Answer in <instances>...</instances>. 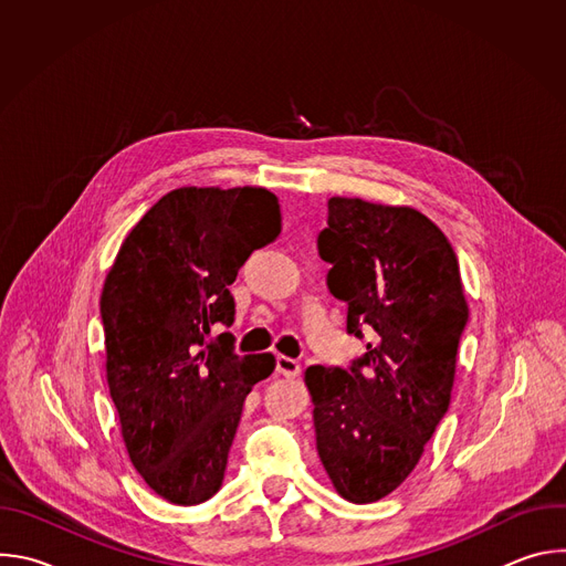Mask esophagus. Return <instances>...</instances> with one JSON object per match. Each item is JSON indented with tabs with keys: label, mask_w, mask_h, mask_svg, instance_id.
<instances>
[{
	"label": "esophagus",
	"mask_w": 566,
	"mask_h": 566,
	"mask_svg": "<svg viewBox=\"0 0 566 566\" xmlns=\"http://www.w3.org/2000/svg\"><path fill=\"white\" fill-rule=\"evenodd\" d=\"M277 374L284 378H295L300 374L297 360H293L289 356H277Z\"/></svg>",
	"instance_id": "esophagus-1"
}]
</instances>
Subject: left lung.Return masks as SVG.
<instances>
[{
  "label": "left lung",
  "mask_w": 566,
  "mask_h": 566,
  "mask_svg": "<svg viewBox=\"0 0 566 566\" xmlns=\"http://www.w3.org/2000/svg\"><path fill=\"white\" fill-rule=\"evenodd\" d=\"M317 253L347 334L369 343L349 369L304 371L315 448L338 495L369 504L408 479L448 412L468 302L450 241L410 206L332 197Z\"/></svg>",
  "instance_id": "1"
}]
</instances>
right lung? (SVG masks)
Segmentation results:
<instances>
[{
  "mask_svg": "<svg viewBox=\"0 0 566 566\" xmlns=\"http://www.w3.org/2000/svg\"><path fill=\"white\" fill-rule=\"evenodd\" d=\"M282 230L266 188H179L129 230L107 273L101 315L120 434L147 486L179 506L223 481L241 408L275 369L273 354L237 356L230 284Z\"/></svg>",
  "mask_w": 566,
  "mask_h": 566,
  "instance_id": "add662e5",
  "label": "right lung"
}]
</instances>
